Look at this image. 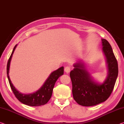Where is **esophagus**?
Wrapping results in <instances>:
<instances>
[{
	"label": "esophagus",
	"instance_id": "1",
	"mask_svg": "<svg viewBox=\"0 0 124 124\" xmlns=\"http://www.w3.org/2000/svg\"><path fill=\"white\" fill-rule=\"evenodd\" d=\"M70 70H71V67L69 66H66V67L64 69V71L66 73H69L70 71Z\"/></svg>",
	"mask_w": 124,
	"mask_h": 124
}]
</instances>
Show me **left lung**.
<instances>
[{
	"label": "left lung",
	"mask_w": 124,
	"mask_h": 124,
	"mask_svg": "<svg viewBox=\"0 0 124 124\" xmlns=\"http://www.w3.org/2000/svg\"><path fill=\"white\" fill-rule=\"evenodd\" d=\"M101 41L108 71L107 77L102 83L95 80L82 60L75 62L73 65L74 69L70 71L74 99L81 106H95L106 101L111 95L116 80L117 60L109 43L104 39H102Z\"/></svg>",
	"instance_id": "obj_1"
}]
</instances>
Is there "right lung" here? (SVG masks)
Wrapping results in <instances>:
<instances>
[{
  "instance_id": "obj_1",
  "label": "right lung",
  "mask_w": 124,
  "mask_h": 124,
  "mask_svg": "<svg viewBox=\"0 0 124 124\" xmlns=\"http://www.w3.org/2000/svg\"><path fill=\"white\" fill-rule=\"evenodd\" d=\"M17 45L18 44H16L13 49L11 55L8 62L7 68V77L11 90L18 100L25 105L31 106H38L45 105L50 99L51 95H52L53 88L56 80L60 76L64 74V67L62 66L59 68L58 69L53 71L47 78L42 86L37 91L30 93V94H23L16 90V87L14 86V85L11 83L9 75L11 58H12L15 49L17 46Z\"/></svg>"
}]
</instances>
